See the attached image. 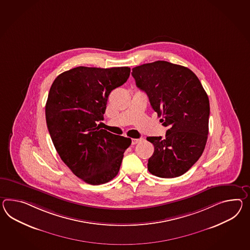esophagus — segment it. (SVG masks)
Listing matches in <instances>:
<instances>
[{"mask_svg": "<svg viewBox=\"0 0 250 250\" xmlns=\"http://www.w3.org/2000/svg\"><path fill=\"white\" fill-rule=\"evenodd\" d=\"M141 141H142V138H139V139H132V145L134 146V145H136V144H138V143H140Z\"/></svg>", "mask_w": 250, "mask_h": 250, "instance_id": "34e87169", "label": "esophagus"}]
</instances>
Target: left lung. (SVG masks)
Returning a JSON list of instances; mask_svg holds the SVG:
<instances>
[{
  "instance_id": "left-lung-1",
  "label": "left lung",
  "mask_w": 250,
  "mask_h": 250,
  "mask_svg": "<svg viewBox=\"0 0 250 250\" xmlns=\"http://www.w3.org/2000/svg\"><path fill=\"white\" fill-rule=\"evenodd\" d=\"M136 85L146 92L160 122L168 127L165 138L149 136L154 146L148 170L155 176L184 174L201 157L208 134L209 101L201 81L188 67L154 61L132 69Z\"/></svg>"
}]
</instances>
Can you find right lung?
Instances as JSON below:
<instances>
[{"label": "right lung", "mask_w": 250, "mask_h": 250, "mask_svg": "<svg viewBox=\"0 0 250 250\" xmlns=\"http://www.w3.org/2000/svg\"><path fill=\"white\" fill-rule=\"evenodd\" d=\"M130 67H74L49 89L46 122L57 152L74 174L99 185L117 175L130 138L100 129L113 89L126 82Z\"/></svg>", "instance_id": "1"}]
</instances>
